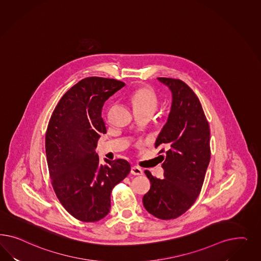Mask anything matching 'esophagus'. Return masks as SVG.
<instances>
[{
    "instance_id": "34e87169",
    "label": "esophagus",
    "mask_w": 261,
    "mask_h": 261,
    "mask_svg": "<svg viewBox=\"0 0 261 261\" xmlns=\"http://www.w3.org/2000/svg\"><path fill=\"white\" fill-rule=\"evenodd\" d=\"M131 173L133 175H142L143 171L141 167L135 166L131 167Z\"/></svg>"
}]
</instances>
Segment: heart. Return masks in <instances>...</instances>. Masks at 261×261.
Instances as JSON below:
<instances>
[{
    "label": "heart",
    "mask_w": 261,
    "mask_h": 261,
    "mask_svg": "<svg viewBox=\"0 0 261 261\" xmlns=\"http://www.w3.org/2000/svg\"><path fill=\"white\" fill-rule=\"evenodd\" d=\"M135 112L154 113L158 107V97L150 88L143 87L136 90L131 96Z\"/></svg>",
    "instance_id": "b5f03b06"
}]
</instances>
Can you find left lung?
<instances>
[{"label": "left lung", "instance_id": "8db88e82", "mask_svg": "<svg viewBox=\"0 0 261 261\" xmlns=\"http://www.w3.org/2000/svg\"><path fill=\"white\" fill-rule=\"evenodd\" d=\"M170 90L172 102L165 126L155 142L165 152L164 178L145 170L150 190L144 194L145 210L169 220L185 214L197 199L210 164V126L197 95L179 79L159 77Z\"/></svg>", "mask_w": 261, "mask_h": 261}]
</instances>
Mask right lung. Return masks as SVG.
I'll use <instances>...</instances> for the list:
<instances>
[{"instance_id":"1","label":"right lung","mask_w":261,"mask_h":261,"mask_svg":"<svg viewBox=\"0 0 261 261\" xmlns=\"http://www.w3.org/2000/svg\"><path fill=\"white\" fill-rule=\"evenodd\" d=\"M125 86L116 79L87 77L62 96L49 119L46 155L56 196L76 219L95 222L111 208V192L130 172L129 163L104 159L95 151L106 133L104 102Z\"/></svg>"}]
</instances>
